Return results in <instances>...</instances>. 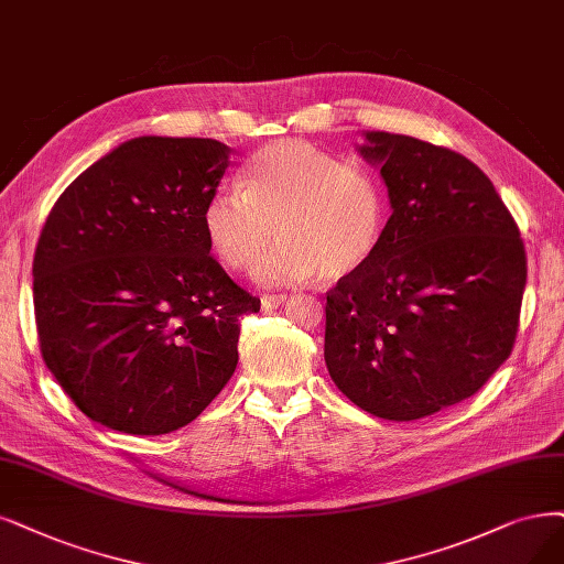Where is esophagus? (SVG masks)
<instances>
[{
	"label": "esophagus",
	"mask_w": 564,
	"mask_h": 564,
	"mask_svg": "<svg viewBox=\"0 0 564 564\" xmlns=\"http://www.w3.org/2000/svg\"><path fill=\"white\" fill-rule=\"evenodd\" d=\"M283 302H285V295H262V297H260V304H262L264 311L276 308V306H281Z\"/></svg>",
	"instance_id": "1"
}]
</instances>
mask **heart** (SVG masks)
Wrapping results in <instances>:
<instances>
[{"instance_id":"heart-1","label":"heart","mask_w":564,"mask_h":564,"mask_svg":"<svg viewBox=\"0 0 564 564\" xmlns=\"http://www.w3.org/2000/svg\"><path fill=\"white\" fill-rule=\"evenodd\" d=\"M386 223L379 181L358 164L302 139H281L250 155L241 191L220 187L202 212L204 235L229 269H248L267 243L256 276L269 285L356 274L377 250Z\"/></svg>"}]
</instances>
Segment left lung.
Listing matches in <instances>:
<instances>
[{"instance_id": "8db88e82", "label": "left lung", "mask_w": 564, "mask_h": 564, "mask_svg": "<svg viewBox=\"0 0 564 564\" xmlns=\"http://www.w3.org/2000/svg\"><path fill=\"white\" fill-rule=\"evenodd\" d=\"M392 216L325 304V365L362 411L425 419L471 398L509 356L528 279L518 225L465 155L365 132Z\"/></svg>"}]
</instances>
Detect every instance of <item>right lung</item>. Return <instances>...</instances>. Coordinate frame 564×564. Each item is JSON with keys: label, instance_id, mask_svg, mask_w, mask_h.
<instances>
[{"label": "right lung", "instance_id": "right-lung-1", "mask_svg": "<svg viewBox=\"0 0 564 564\" xmlns=\"http://www.w3.org/2000/svg\"><path fill=\"white\" fill-rule=\"evenodd\" d=\"M216 139L137 137L88 166L36 243L41 356L90 421L166 434L214 402L258 314L208 253L206 199L229 166Z\"/></svg>", "mask_w": 564, "mask_h": 564}]
</instances>
